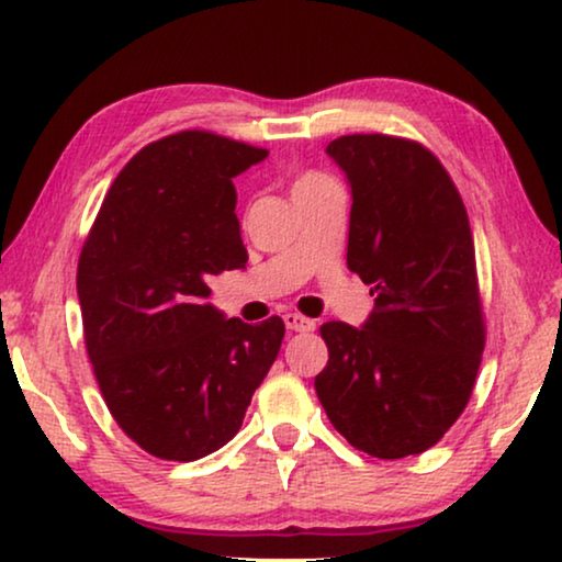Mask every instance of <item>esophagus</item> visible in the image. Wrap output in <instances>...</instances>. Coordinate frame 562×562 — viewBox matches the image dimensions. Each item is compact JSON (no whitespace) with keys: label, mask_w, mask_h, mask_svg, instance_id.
<instances>
[{"label":"esophagus","mask_w":562,"mask_h":562,"mask_svg":"<svg viewBox=\"0 0 562 562\" xmlns=\"http://www.w3.org/2000/svg\"><path fill=\"white\" fill-rule=\"evenodd\" d=\"M283 322H286V327L291 329V333H312L314 327V319H310V317H302V314H294V312H289V314H283Z\"/></svg>","instance_id":"obj_1"}]
</instances>
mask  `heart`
I'll return each instance as SVG.
<instances>
[{
    "label": "heart",
    "instance_id": "obj_1",
    "mask_svg": "<svg viewBox=\"0 0 562 562\" xmlns=\"http://www.w3.org/2000/svg\"><path fill=\"white\" fill-rule=\"evenodd\" d=\"M329 181L327 176H322L317 171H306V173H299L294 179V187H291V191H294V196L304 194V191H312L314 187H319V183Z\"/></svg>",
    "mask_w": 562,
    "mask_h": 562
}]
</instances>
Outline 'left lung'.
I'll return each instance as SVG.
<instances>
[{
  "mask_svg": "<svg viewBox=\"0 0 562 562\" xmlns=\"http://www.w3.org/2000/svg\"><path fill=\"white\" fill-rule=\"evenodd\" d=\"M327 156L350 183L348 268L375 299L363 327L322 325L329 360L314 389L352 448L419 456L463 414L486 342L463 199L404 137L342 135Z\"/></svg>",
  "mask_w": 562,
  "mask_h": 562,
  "instance_id": "left-lung-1",
  "label": "left lung"
}]
</instances>
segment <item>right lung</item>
Instances as JSON below:
<instances>
[{
    "mask_svg": "<svg viewBox=\"0 0 562 562\" xmlns=\"http://www.w3.org/2000/svg\"><path fill=\"white\" fill-rule=\"evenodd\" d=\"M266 156L204 130L145 145L83 243L76 291L99 391L160 460L189 463L233 440L279 356L281 317L245 325L206 304L210 276L248 263L233 179Z\"/></svg>",
    "mask_w": 562,
    "mask_h": 562,
    "instance_id": "obj_1",
    "label": "right lung"
}]
</instances>
